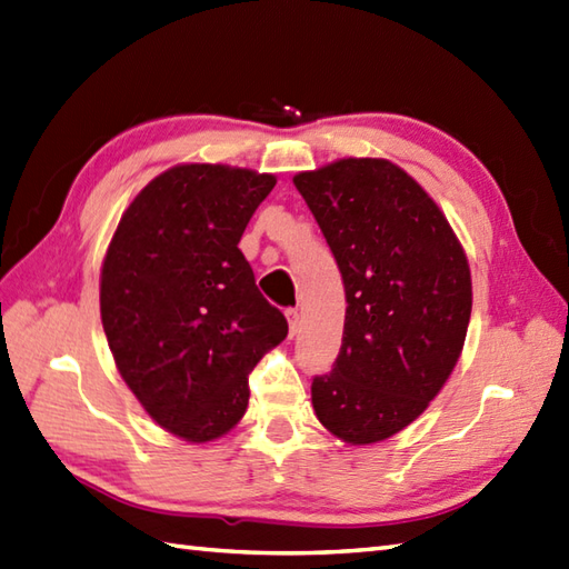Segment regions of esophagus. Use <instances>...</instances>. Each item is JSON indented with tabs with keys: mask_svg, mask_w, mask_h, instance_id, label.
I'll list each match as a JSON object with an SVG mask.
<instances>
[{
	"mask_svg": "<svg viewBox=\"0 0 569 569\" xmlns=\"http://www.w3.org/2000/svg\"><path fill=\"white\" fill-rule=\"evenodd\" d=\"M287 321H289V336H297V331H299V311L287 309Z\"/></svg>",
	"mask_w": 569,
	"mask_h": 569,
	"instance_id": "1",
	"label": "esophagus"
}]
</instances>
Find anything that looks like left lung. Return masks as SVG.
<instances>
[{
	"label": "left lung",
	"instance_id": "1",
	"mask_svg": "<svg viewBox=\"0 0 569 569\" xmlns=\"http://www.w3.org/2000/svg\"><path fill=\"white\" fill-rule=\"evenodd\" d=\"M346 287L343 343L313 377L319 421L350 446L399 433L462 352L472 313L465 250L426 189L382 158L295 174Z\"/></svg>",
	"mask_w": 569,
	"mask_h": 569
}]
</instances>
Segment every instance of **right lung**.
I'll return each mask as SVG.
<instances>
[{"mask_svg": "<svg viewBox=\"0 0 569 569\" xmlns=\"http://www.w3.org/2000/svg\"><path fill=\"white\" fill-rule=\"evenodd\" d=\"M274 174L189 162L150 180L113 231L99 309L113 362L150 419L189 443L243 419L248 375L287 338L241 236Z\"/></svg>", "mask_w": 569, "mask_h": 569, "instance_id": "1", "label": "right lung"}]
</instances>
